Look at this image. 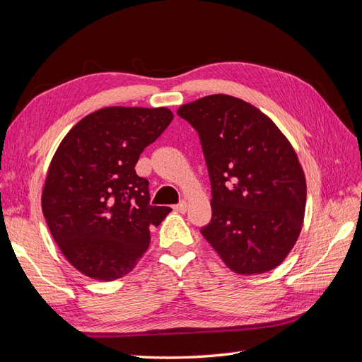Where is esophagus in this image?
<instances>
[{
  "label": "esophagus",
  "mask_w": 362,
  "mask_h": 362,
  "mask_svg": "<svg viewBox=\"0 0 362 362\" xmlns=\"http://www.w3.org/2000/svg\"><path fill=\"white\" fill-rule=\"evenodd\" d=\"M173 210L178 211V213H185L189 210V204L187 202H180L177 205H173Z\"/></svg>",
  "instance_id": "1"
}]
</instances>
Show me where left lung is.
<instances>
[{"mask_svg": "<svg viewBox=\"0 0 362 362\" xmlns=\"http://www.w3.org/2000/svg\"><path fill=\"white\" fill-rule=\"evenodd\" d=\"M198 131L210 175L211 222L202 235L238 275L276 269L303 226L306 180L290 140L240 98L208 95L177 112Z\"/></svg>", "mask_w": 362, "mask_h": 362, "instance_id": "obj_1", "label": "left lung"}]
</instances>
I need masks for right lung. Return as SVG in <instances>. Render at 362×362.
<instances>
[{"label": "right lung", "mask_w": 362, "mask_h": 362, "mask_svg": "<svg viewBox=\"0 0 362 362\" xmlns=\"http://www.w3.org/2000/svg\"><path fill=\"white\" fill-rule=\"evenodd\" d=\"M172 119L166 107H105L60 141L42 211L62 254L83 275L96 281L128 275L149 247V228L172 211L149 204V182L134 169Z\"/></svg>", "instance_id": "add662e5"}]
</instances>
